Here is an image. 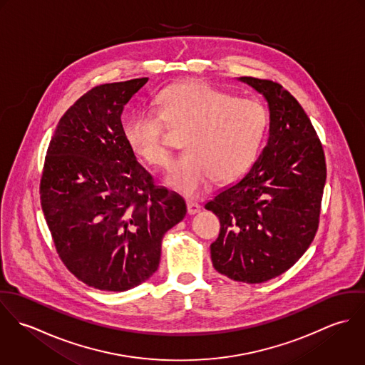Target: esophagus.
Masks as SVG:
<instances>
[{
  "instance_id": "1",
  "label": "esophagus",
  "mask_w": 365,
  "mask_h": 365,
  "mask_svg": "<svg viewBox=\"0 0 365 365\" xmlns=\"http://www.w3.org/2000/svg\"><path fill=\"white\" fill-rule=\"evenodd\" d=\"M187 210L190 215H195L201 210V205L198 202H192V201H187Z\"/></svg>"
}]
</instances>
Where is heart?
<instances>
[{
	"instance_id": "obj_1",
	"label": "heart",
	"mask_w": 365,
	"mask_h": 365,
	"mask_svg": "<svg viewBox=\"0 0 365 365\" xmlns=\"http://www.w3.org/2000/svg\"><path fill=\"white\" fill-rule=\"evenodd\" d=\"M157 101V112L128 120L125 139L136 156L163 167L171 155L165 125L187 132L188 153L171 164L167 175L171 188L197 197L212 178L232 182L255 163L268 126V110L260 101L237 98L200 80L173 84Z\"/></svg>"
}]
</instances>
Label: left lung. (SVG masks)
Here are the masks:
<instances>
[{"mask_svg":"<svg viewBox=\"0 0 365 365\" xmlns=\"http://www.w3.org/2000/svg\"><path fill=\"white\" fill-rule=\"evenodd\" d=\"M239 80L267 100L269 136L249 173L205 205L220 222L210 259L230 279L260 284L285 272L311 246L326 161L311 119L281 84Z\"/></svg>","mask_w":365,"mask_h":365,"instance_id":"obj_1","label":"left lung"}]
</instances>
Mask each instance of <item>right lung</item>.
I'll list each match as a JSON object with an SVG mask.
<instances>
[{
    "mask_svg": "<svg viewBox=\"0 0 365 365\" xmlns=\"http://www.w3.org/2000/svg\"><path fill=\"white\" fill-rule=\"evenodd\" d=\"M148 77L91 88L60 118L41 178L56 252L88 287L120 292L158 268L164 233L185 201L155 184L125 139L123 106Z\"/></svg>",
    "mask_w": 365,
    "mask_h": 365,
    "instance_id": "obj_1",
    "label": "right lung"
}]
</instances>
